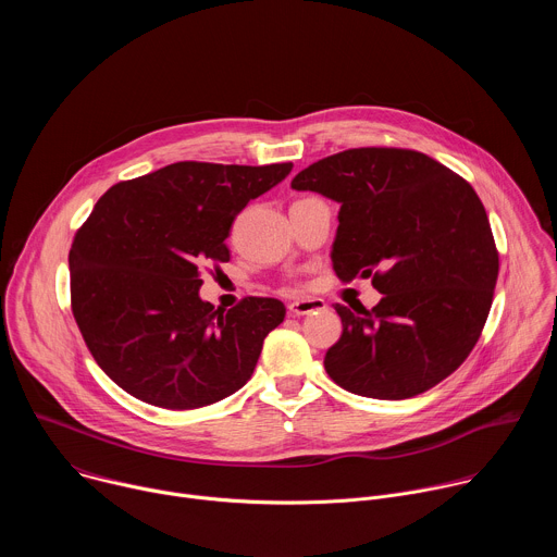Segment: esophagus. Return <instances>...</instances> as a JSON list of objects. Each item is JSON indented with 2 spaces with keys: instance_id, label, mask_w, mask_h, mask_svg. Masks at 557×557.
Returning <instances> with one entry per match:
<instances>
[{
  "instance_id": "34e87169",
  "label": "esophagus",
  "mask_w": 557,
  "mask_h": 557,
  "mask_svg": "<svg viewBox=\"0 0 557 557\" xmlns=\"http://www.w3.org/2000/svg\"><path fill=\"white\" fill-rule=\"evenodd\" d=\"M326 308V301L320 297H308V299H297L293 304H288V312L293 317H304V314H314Z\"/></svg>"
}]
</instances>
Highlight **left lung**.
Returning a JSON list of instances; mask_svg holds the SVG:
<instances>
[{"mask_svg":"<svg viewBox=\"0 0 557 557\" xmlns=\"http://www.w3.org/2000/svg\"><path fill=\"white\" fill-rule=\"evenodd\" d=\"M297 191L339 202L331 260L342 282L372 277L368 310L335 304L342 337L324 368L370 399H410L449 376L479 342L498 280L487 211L471 185L434 158L359 147L301 170Z\"/></svg>","mask_w":557,"mask_h":557,"instance_id":"left-lung-1","label":"left lung"}]
</instances>
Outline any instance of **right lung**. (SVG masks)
Segmentation results:
<instances>
[{"label": "right lung", "mask_w": 557, "mask_h": 557, "mask_svg": "<svg viewBox=\"0 0 557 557\" xmlns=\"http://www.w3.org/2000/svg\"><path fill=\"white\" fill-rule=\"evenodd\" d=\"M290 170L185 161L99 198L67 256L70 297L92 357L119 387L149 406L194 410L251 379L286 308L273 297L215 308L200 299V269L228 262L235 215Z\"/></svg>", "instance_id": "obj_1"}]
</instances>
